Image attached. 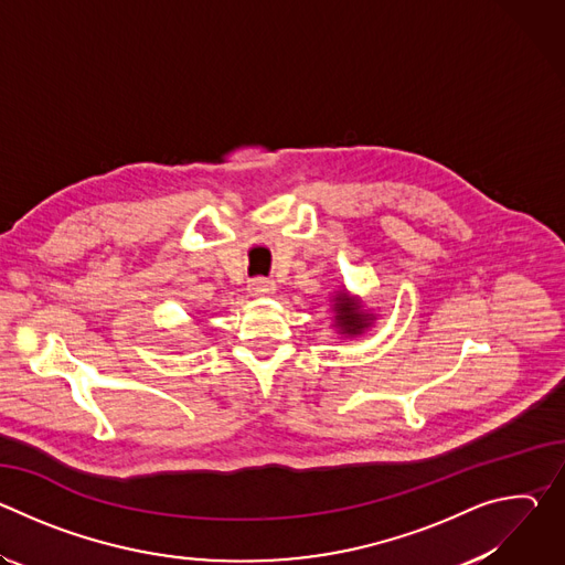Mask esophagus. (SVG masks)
<instances>
[{
  "label": "esophagus",
  "instance_id": "esophagus-1",
  "mask_svg": "<svg viewBox=\"0 0 565 565\" xmlns=\"http://www.w3.org/2000/svg\"><path fill=\"white\" fill-rule=\"evenodd\" d=\"M275 281L266 279V277H257L248 284V290L255 295V297H264V295H273L275 292Z\"/></svg>",
  "mask_w": 565,
  "mask_h": 565
}]
</instances>
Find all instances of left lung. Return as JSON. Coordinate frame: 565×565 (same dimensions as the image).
Returning a JSON list of instances; mask_svg holds the SVG:
<instances>
[{
  "label": "left lung",
  "mask_w": 565,
  "mask_h": 565,
  "mask_svg": "<svg viewBox=\"0 0 565 565\" xmlns=\"http://www.w3.org/2000/svg\"><path fill=\"white\" fill-rule=\"evenodd\" d=\"M335 310L340 312V327L349 333V335H358L366 324H364V315L358 312V306L355 303H347L344 297H335Z\"/></svg>",
  "instance_id": "8db88e82"
}]
</instances>
